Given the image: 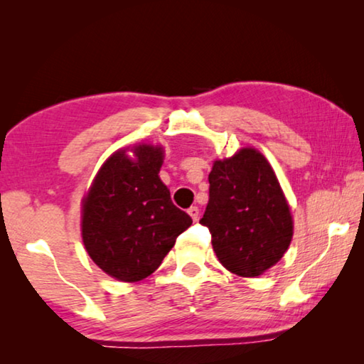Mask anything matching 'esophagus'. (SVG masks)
Masks as SVG:
<instances>
[{
  "instance_id": "1",
  "label": "esophagus",
  "mask_w": 364,
  "mask_h": 364,
  "mask_svg": "<svg viewBox=\"0 0 364 364\" xmlns=\"http://www.w3.org/2000/svg\"><path fill=\"white\" fill-rule=\"evenodd\" d=\"M188 213L191 215V218H193V221L199 220V208H197V207H191L189 210H188Z\"/></svg>"
}]
</instances>
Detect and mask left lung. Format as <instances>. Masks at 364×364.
Masks as SVG:
<instances>
[{"instance_id": "left-lung-1", "label": "left lung", "mask_w": 364, "mask_h": 364, "mask_svg": "<svg viewBox=\"0 0 364 364\" xmlns=\"http://www.w3.org/2000/svg\"><path fill=\"white\" fill-rule=\"evenodd\" d=\"M208 204L200 225L212 234L220 263L242 278H255L278 263L294 234L291 208L262 152L239 149L215 160Z\"/></svg>"}]
</instances>
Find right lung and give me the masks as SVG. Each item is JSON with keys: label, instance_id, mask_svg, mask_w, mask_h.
<instances>
[{"label": "right lung", "instance_id": "1", "mask_svg": "<svg viewBox=\"0 0 364 364\" xmlns=\"http://www.w3.org/2000/svg\"><path fill=\"white\" fill-rule=\"evenodd\" d=\"M127 150L134 152L130 158ZM164 147L114 152L82 202L85 249L104 273L123 282L147 278L193 223L159 178Z\"/></svg>", "mask_w": 364, "mask_h": 364}]
</instances>
